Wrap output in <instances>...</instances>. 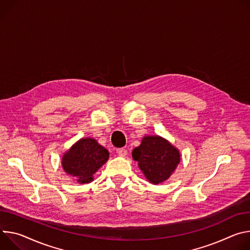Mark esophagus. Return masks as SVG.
<instances>
[{
	"label": "esophagus",
	"instance_id": "esophagus-1",
	"mask_svg": "<svg viewBox=\"0 0 250 250\" xmlns=\"http://www.w3.org/2000/svg\"><path fill=\"white\" fill-rule=\"evenodd\" d=\"M116 153L119 157H126L127 155V150L126 149H123V148H120V149H117L116 150Z\"/></svg>",
	"mask_w": 250,
	"mask_h": 250
}]
</instances>
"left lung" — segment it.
Returning <instances> with one entry per match:
<instances>
[{
	"label": "left lung",
	"instance_id": "1",
	"mask_svg": "<svg viewBox=\"0 0 250 250\" xmlns=\"http://www.w3.org/2000/svg\"><path fill=\"white\" fill-rule=\"evenodd\" d=\"M132 158L146 180L153 185L167 181L181 162V153L167 139L159 135L144 136L141 144L132 152Z\"/></svg>",
	"mask_w": 250,
	"mask_h": 250
}]
</instances>
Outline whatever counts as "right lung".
Here are the masks:
<instances>
[{"mask_svg":"<svg viewBox=\"0 0 250 250\" xmlns=\"http://www.w3.org/2000/svg\"><path fill=\"white\" fill-rule=\"evenodd\" d=\"M109 152L94 138H81L62 158L63 171L76 178L78 184H89L94 175L108 161Z\"/></svg>","mask_w":250,"mask_h":250,"instance_id":"right-lung-1","label":"right lung"}]
</instances>
